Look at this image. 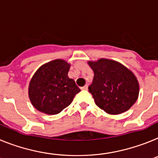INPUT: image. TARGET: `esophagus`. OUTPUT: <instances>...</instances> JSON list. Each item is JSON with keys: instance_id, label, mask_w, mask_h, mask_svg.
<instances>
[{"instance_id": "1", "label": "esophagus", "mask_w": 158, "mask_h": 158, "mask_svg": "<svg viewBox=\"0 0 158 158\" xmlns=\"http://www.w3.org/2000/svg\"><path fill=\"white\" fill-rule=\"evenodd\" d=\"M81 89L82 90H87L88 89V85H85L83 86V87H81Z\"/></svg>"}]
</instances>
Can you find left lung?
<instances>
[{
    "label": "left lung",
    "instance_id": "8db88e82",
    "mask_svg": "<svg viewBox=\"0 0 158 158\" xmlns=\"http://www.w3.org/2000/svg\"><path fill=\"white\" fill-rule=\"evenodd\" d=\"M94 73L89 91L100 109L112 115L129 110L137 102L139 83L131 70L118 61L106 58L89 60Z\"/></svg>",
    "mask_w": 158,
    "mask_h": 158
}]
</instances>
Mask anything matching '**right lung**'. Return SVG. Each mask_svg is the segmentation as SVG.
<instances>
[{
  "label": "right lung",
  "mask_w": 158,
  "mask_h": 158,
  "mask_svg": "<svg viewBox=\"0 0 158 158\" xmlns=\"http://www.w3.org/2000/svg\"><path fill=\"white\" fill-rule=\"evenodd\" d=\"M69 68V63L56 59L35 72L29 85V98L36 110L54 115L71 104L81 89L68 77Z\"/></svg>",
  "instance_id": "obj_1"
}]
</instances>
